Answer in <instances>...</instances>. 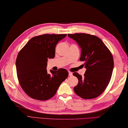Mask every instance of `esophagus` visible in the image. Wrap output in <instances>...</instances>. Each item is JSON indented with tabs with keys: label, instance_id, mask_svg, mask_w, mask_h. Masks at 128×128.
Returning <instances> with one entry per match:
<instances>
[{
	"label": "esophagus",
	"instance_id": "esophagus-1",
	"mask_svg": "<svg viewBox=\"0 0 128 128\" xmlns=\"http://www.w3.org/2000/svg\"><path fill=\"white\" fill-rule=\"evenodd\" d=\"M72 75H73L72 72H70V71H68V76H72Z\"/></svg>",
	"mask_w": 128,
	"mask_h": 128
}]
</instances>
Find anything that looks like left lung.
<instances>
[{
  "label": "left lung",
  "instance_id": "left-lung-1",
  "mask_svg": "<svg viewBox=\"0 0 128 128\" xmlns=\"http://www.w3.org/2000/svg\"><path fill=\"white\" fill-rule=\"evenodd\" d=\"M81 49L80 60L86 68L84 76L74 72L79 81L74 91L87 100L98 97L104 92L112 76L114 60L112 53L97 36L86 34H68Z\"/></svg>",
  "mask_w": 128,
  "mask_h": 128
}]
</instances>
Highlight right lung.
Wrapping results in <instances>:
<instances>
[{
    "label": "right lung",
    "instance_id": "right-lung-1",
    "mask_svg": "<svg viewBox=\"0 0 128 128\" xmlns=\"http://www.w3.org/2000/svg\"><path fill=\"white\" fill-rule=\"evenodd\" d=\"M66 34H45L32 38L18 52L16 68L19 84L33 99L46 100L56 94L68 75L66 69L47 71L48 58L55 57V47Z\"/></svg>",
    "mask_w": 128,
    "mask_h": 128
}]
</instances>
